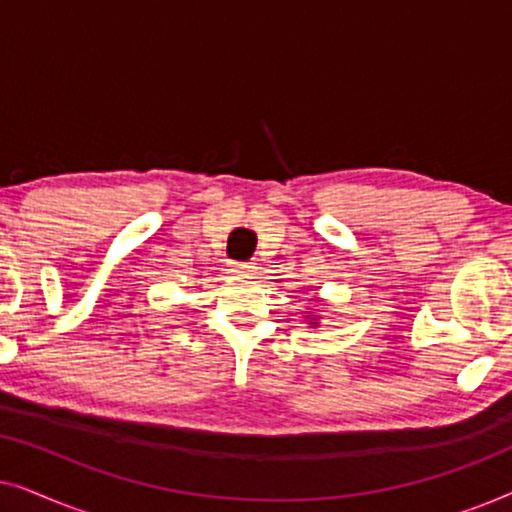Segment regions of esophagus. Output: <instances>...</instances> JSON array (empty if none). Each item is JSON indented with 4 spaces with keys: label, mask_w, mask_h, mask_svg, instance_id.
Returning a JSON list of instances; mask_svg holds the SVG:
<instances>
[{
    "label": "esophagus",
    "mask_w": 512,
    "mask_h": 512,
    "mask_svg": "<svg viewBox=\"0 0 512 512\" xmlns=\"http://www.w3.org/2000/svg\"><path fill=\"white\" fill-rule=\"evenodd\" d=\"M228 268L233 272H254L256 265L254 263H244V261H230Z\"/></svg>",
    "instance_id": "1"
}]
</instances>
